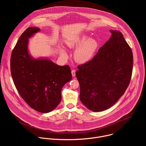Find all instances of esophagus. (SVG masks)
Here are the masks:
<instances>
[{
	"label": "esophagus",
	"mask_w": 146,
	"mask_h": 146,
	"mask_svg": "<svg viewBox=\"0 0 146 146\" xmlns=\"http://www.w3.org/2000/svg\"><path fill=\"white\" fill-rule=\"evenodd\" d=\"M72 76L73 77H75V76H76V70H72Z\"/></svg>",
	"instance_id": "obj_1"
}]
</instances>
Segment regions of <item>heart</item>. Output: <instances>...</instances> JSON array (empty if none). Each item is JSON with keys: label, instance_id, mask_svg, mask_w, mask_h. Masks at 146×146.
<instances>
[{"label": "heart", "instance_id": "obj_1", "mask_svg": "<svg viewBox=\"0 0 146 146\" xmlns=\"http://www.w3.org/2000/svg\"><path fill=\"white\" fill-rule=\"evenodd\" d=\"M67 44L70 48H77L74 57L76 61L80 64H86L91 60L99 48L98 41L89 38L86 35L70 38L68 40ZM59 51L62 55L68 56V54L63 47L59 48Z\"/></svg>", "mask_w": 146, "mask_h": 146}]
</instances>
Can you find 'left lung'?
I'll use <instances>...</instances> for the list:
<instances>
[{
	"instance_id": "left-lung-1",
	"label": "left lung",
	"mask_w": 146,
	"mask_h": 146,
	"mask_svg": "<svg viewBox=\"0 0 146 146\" xmlns=\"http://www.w3.org/2000/svg\"><path fill=\"white\" fill-rule=\"evenodd\" d=\"M110 31L109 40L92 60L78 66L76 72L80 87V100L95 112L114 105L125 92L132 73L131 47L119 31Z\"/></svg>"
}]
</instances>
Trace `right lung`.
Here are the masks:
<instances>
[{
	"mask_svg": "<svg viewBox=\"0 0 146 146\" xmlns=\"http://www.w3.org/2000/svg\"><path fill=\"white\" fill-rule=\"evenodd\" d=\"M40 31L29 27L19 37L11 53L10 70L20 96L33 109L46 113L59 105L62 87L72 76L68 65L61 66L47 58L35 59L29 54V38Z\"/></svg>",
	"mask_w": 146,
	"mask_h": 146,
	"instance_id": "right-lung-1",
	"label": "right lung"
}]
</instances>
